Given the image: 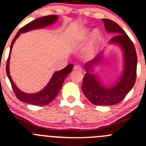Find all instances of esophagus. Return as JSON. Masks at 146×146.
Instances as JSON below:
<instances>
[{"label":"esophagus","mask_w":146,"mask_h":146,"mask_svg":"<svg viewBox=\"0 0 146 146\" xmlns=\"http://www.w3.org/2000/svg\"><path fill=\"white\" fill-rule=\"evenodd\" d=\"M74 70L78 71V72H82V68L80 66H79V65H75L74 66Z\"/></svg>","instance_id":"1"}]
</instances>
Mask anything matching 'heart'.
<instances>
[{
	"label": "heart",
	"instance_id": "heart-1",
	"mask_svg": "<svg viewBox=\"0 0 146 146\" xmlns=\"http://www.w3.org/2000/svg\"><path fill=\"white\" fill-rule=\"evenodd\" d=\"M89 34V30L88 29H85L82 31V34L81 37L79 39L78 42L81 43L82 41H84L86 38L87 36ZM100 39V33L98 30L93 31V32L92 33L91 37H90V40L89 41V44H87V46H86V48H84V56H87V57H91L94 55L95 52V50H96L97 45L98 44V41Z\"/></svg>",
	"mask_w": 146,
	"mask_h": 146
}]
</instances>
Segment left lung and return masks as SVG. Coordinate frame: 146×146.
<instances>
[{
    "label": "left lung",
    "mask_w": 146,
    "mask_h": 146,
    "mask_svg": "<svg viewBox=\"0 0 146 146\" xmlns=\"http://www.w3.org/2000/svg\"><path fill=\"white\" fill-rule=\"evenodd\" d=\"M108 33L117 35L110 40V44L120 46L123 53L124 66L122 75L114 85L108 87L102 84L94 74V66L101 61L102 54L85 64V77L83 78L82 92L86 98L95 105H114L121 102L134 86L136 79L137 54L134 44L125 31L115 22L110 19H102Z\"/></svg>",
    "instance_id": "1"
}]
</instances>
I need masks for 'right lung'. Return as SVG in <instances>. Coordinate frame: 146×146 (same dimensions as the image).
<instances>
[{"label": "right lung", "instance_id": "right-lung-1", "mask_svg": "<svg viewBox=\"0 0 146 146\" xmlns=\"http://www.w3.org/2000/svg\"><path fill=\"white\" fill-rule=\"evenodd\" d=\"M57 20L58 16L56 15H51V16H44V17L38 18V19H36V20L32 21L31 22L26 24V26L22 27L19 31V32L17 33V34H16V36L13 38V41H12L11 45V48H10L9 56H8V61H7L6 73L8 79H9L10 82H11L12 87H13L15 95L17 97L18 99L20 101H21V102H26V103L31 104V105H39V106H44V105H48V103H50L51 101L57 96L59 91L62 89V84L64 82L65 77L70 73L71 71L72 70V69L74 67L73 64H70L67 65L66 67L64 68L62 70L54 72V74H53L51 80L47 84V85L42 90L36 93H34V94H28V93H25L22 92L21 90H19L16 87V84H14L13 81L12 80L11 77L10 75V55H11V52L13 44H14L15 41L17 39L18 37L20 36V34L27 32V31H29L34 30V29L44 28L46 26L53 24Z\"/></svg>", "mask_w": 146, "mask_h": 146}]
</instances>
